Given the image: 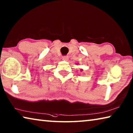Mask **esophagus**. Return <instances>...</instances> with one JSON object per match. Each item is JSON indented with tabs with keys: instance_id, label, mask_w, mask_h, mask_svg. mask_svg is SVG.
I'll return each instance as SVG.
<instances>
[{
	"instance_id": "34e87169",
	"label": "esophagus",
	"mask_w": 133,
	"mask_h": 133,
	"mask_svg": "<svg viewBox=\"0 0 133 133\" xmlns=\"http://www.w3.org/2000/svg\"><path fill=\"white\" fill-rule=\"evenodd\" d=\"M68 59H69V57H67V56H63V60H65V61H67Z\"/></svg>"
}]
</instances>
